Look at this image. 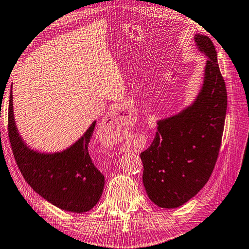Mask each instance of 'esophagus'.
Wrapping results in <instances>:
<instances>
[{"mask_svg":"<svg viewBox=\"0 0 249 249\" xmlns=\"http://www.w3.org/2000/svg\"><path fill=\"white\" fill-rule=\"evenodd\" d=\"M103 124L105 128H107L111 132V130H117L122 128V126H124V122L121 119L119 111L114 109V111L109 112L107 115H105L103 119Z\"/></svg>","mask_w":249,"mask_h":249,"instance_id":"34e87169","label":"esophagus"}]
</instances>
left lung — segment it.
<instances>
[{
	"mask_svg": "<svg viewBox=\"0 0 249 249\" xmlns=\"http://www.w3.org/2000/svg\"><path fill=\"white\" fill-rule=\"evenodd\" d=\"M195 40L208 56L203 87L192 105L158 122L153 142L141 154L147 196L163 209L184 204L208 182L224 130L227 93L216 50L208 36L196 34Z\"/></svg>",
	"mask_w": 249,
	"mask_h": 249,
	"instance_id": "1",
	"label": "left lung"
}]
</instances>
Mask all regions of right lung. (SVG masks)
Returning a JSON list of instances; mask_svg holds the SVG:
<instances>
[{
  "label": "right lung",
  "mask_w": 249,
  "mask_h": 249,
  "mask_svg": "<svg viewBox=\"0 0 249 249\" xmlns=\"http://www.w3.org/2000/svg\"><path fill=\"white\" fill-rule=\"evenodd\" d=\"M95 122L68 149L41 154L25 145L16 128L12 90L8 103V138L20 174L34 191L57 208L74 213L90 211L104 188V176L92 162L89 142Z\"/></svg>",
  "instance_id": "add662e5"
}]
</instances>
